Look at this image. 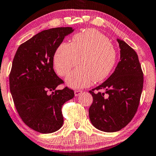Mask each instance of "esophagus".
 <instances>
[{
  "instance_id": "1",
  "label": "esophagus",
  "mask_w": 156,
  "mask_h": 156,
  "mask_svg": "<svg viewBox=\"0 0 156 156\" xmlns=\"http://www.w3.org/2000/svg\"><path fill=\"white\" fill-rule=\"evenodd\" d=\"M83 93L82 90H75V96H80V94H81Z\"/></svg>"
}]
</instances>
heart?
<instances>
[{
  "label": "heart",
  "instance_id": "b5f03b06",
  "mask_svg": "<svg viewBox=\"0 0 156 156\" xmlns=\"http://www.w3.org/2000/svg\"><path fill=\"white\" fill-rule=\"evenodd\" d=\"M116 59L117 52L109 39L98 30L90 29L75 34L70 43H61L53 60L62 76L79 62L80 66L67 76L66 83L70 87L80 88L89 86L94 80L98 82L107 78Z\"/></svg>",
  "mask_w": 156,
  "mask_h": 156
}]
</instances>
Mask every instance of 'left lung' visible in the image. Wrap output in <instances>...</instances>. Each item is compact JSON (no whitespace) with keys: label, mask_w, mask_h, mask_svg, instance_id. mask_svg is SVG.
Segmentation results:
<instances>
[{"label":"left lung","mask_w":156,"mask_h":156,"mask_svg":"<svg viewBox=\"0 0 156 156\" xmlns=\"http://www.w3.org/2000/svg\"><path fill=\"white\" fill-rule=\"evenodd\" d=\"M120 61L106 81L90 90L93 103L89 118L96 129L106 133L119 131L133 119L138 108L143 87V73L138 56L125 41L117 39ZM104 90V93L94 92Z\"/></svg>","instance_id":"obj_1"}]
</instances>
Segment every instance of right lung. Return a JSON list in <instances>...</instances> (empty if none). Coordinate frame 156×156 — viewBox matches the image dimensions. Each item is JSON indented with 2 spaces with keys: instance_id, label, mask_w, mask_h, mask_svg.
Returning a JSON list of instances; mask_svg holds the SVG:
<instances>
[{
  "instance_id": "add662e5",
  "label": "right lung",
  "mask_w": 156,
  "mask_h": 156,
  "mask_svg": "<svg viewBox=\"0 0 156 156\" xmlns=\"http://www.w3.org/2000/svg\"><path fill=\"white\" fill-rule=\"evenodd\" d=\"M72 27L44 30L19 47L9 75L10 90L23 122L40 133H52L63 124L62 106L74 97L68 87L57 90L63 80L53 69L56 49Z\"/></svg>"
}]
</instances>
